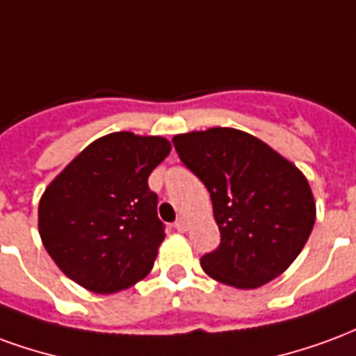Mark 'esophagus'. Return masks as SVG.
Segmentation results:
<instances>
[{"label": "esophagus", "mask_w": 356, "mask_h": 356, "mask_svg": "<svg viewBox=\"0 0 356 356\" xmlns=\"http://www.w3.org/2000/svg\"><path fill=\"white\" fill-rule=\"evenodd\" d=\"M175 229H177L179 232H185L186 229H188V223H186V219H183V217H181V219H177V221H175Z\"/></svg>", "instance_id": "1"}]
</instances>
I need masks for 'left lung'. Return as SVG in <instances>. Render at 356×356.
<instances>
[{
	"mask_svg": "<svg viewBox=\"0 0 356 356\" xmlns=\"http://www.w3.org/2000/svg\"><path fill=\"white\" fill-rule=\"evenodd\" d=\"M173 147L208 188L221 232L202 268L240 290L282 275L313 231L316 209L305 175L263 140L231 127L175 135Z\"/></svg>",
	"mask_w": 356,
	"mask_h": 356,
	"instance_id": "left-lung-1",
	"label": "left lung"
}]
</instances>
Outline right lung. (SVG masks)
Here are the masks:
<instances>
[{
    "instance_id": "1",
    "label": "right lung",
    "mask_w": 356,
    "mask_h": 356,
    "mask_svg": "<svg viewBox=\"0 0 356 356\" xmlns=\"http://www.w3.org/2000/svg\"><path fill=\"white\" fill-rule=\"evenodd\" d=\"M170 150L163 137L110 133L45 188L40 236L68 278L95 293H114L150 273L165 225L148 175Z\"/></svg>"
}]
</instances>
